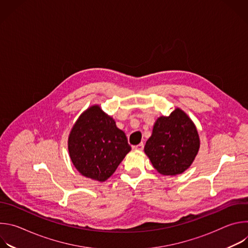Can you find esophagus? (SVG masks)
I'll return each mask as SVG.
<instances>
[{
	"label": "esophagus",
	"mask_w": 248,
	"mask_h": 248,
	"mask_svg": "<svg viewBox=\"0 0 248 248\" xmlns=\"http://www.w3.org/2000/svg\"><path fill=\"white\" fill-rule=\"evenodd\" d=\"M143 148H144V144H143V143H139V144H137V145L133 146V149H135V150H139V151H142V150H143Z\"/></svg>",
	"instance_id": "1"
}]
</instances>
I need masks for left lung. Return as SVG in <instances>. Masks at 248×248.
<instances>
[{"instance_id":"left-lung-1","label":"left lung","mask_w":248,"mask_h":248,"mask_svg":"<svg viewBox=\"0 0 248 248\" xmlns=\"http://www.w3.org/2000/svg\"><path fill=\"white\" fill-rule=\"evenodd\" d=\"M199 136L187 115L175 109L160 117L144 147L153 167L164 175H175L190 167L199 150Z\"/></svg>"}]
</instances>
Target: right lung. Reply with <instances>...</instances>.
<instances>
[{
    "label": "right lung",
    "mask_w": 248,
    "mask_h": 248,
    "mask_svg": "<svg viewBox=\"0 0 248 248\" xmlns=\"http://www.w3.org/2000/svg\"><path fill=\"white\" fill-rule=\"evenodd\" d=\"M130 149L124 132L97 105L79 117L68 137L75 167L86 178L99 182L110 178Z\"/></svg>",
    "instance_id": "1"
}]
</instances>
